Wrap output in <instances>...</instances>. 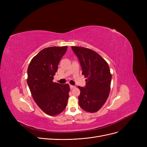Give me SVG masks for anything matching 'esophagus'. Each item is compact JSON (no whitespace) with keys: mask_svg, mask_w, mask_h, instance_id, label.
<instances>
[{"mask_svg":"<svg viewBox=\"0 0 147 147\" xmlns=\"http://www.w3.org/2000/svg\"><path fill=\"white\" fill-rule=\"evenodd\" d=\"M69 87H70V89H74V88H76V86H73V85H70V86H69Z\"/></svg>","mask_w":147,"mask_h":147,"instance_id":"obj_1","label":"esophagus"}]
</instances>
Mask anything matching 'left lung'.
<instances>
[{
    "mask_svg": "<svg viewBox=\"0 0 147 147\" xmlns=\"http://www.w3.org/2000/svg\"><path fill=\"white\" fill-rule=\"evenodd\" d=\"M82 69V74L86 78V86H78L80 90L79 104L89 113L98 111L109 96L111 74L105 60L93 50L79 46H72Z\"/></svg>",
    "mask_w": 147,
    "mask_h": 147,
    "instance_id": "left-lung-1",
    "label": "left lung"
}]
</instances>
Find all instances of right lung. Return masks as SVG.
Wrapping results in <instances>:
<instances>
[{"mask_svg":"<svg viewBox=\"0 0 147 147\" xmlns=\"http://www.w3.org/2000/svg\"><path fill=\"white\" fill-rule=\"evenodd\" d=\"M67 46L42 49L31 61L27 69V84L35 102L46 114L56 115L63 112L69 97L68 84L53 82L59 62Z\"/></svg>","mask_w":147,"mask_h":147,"instance_id":"add662e5","label":"right lung"}]
</instances>
